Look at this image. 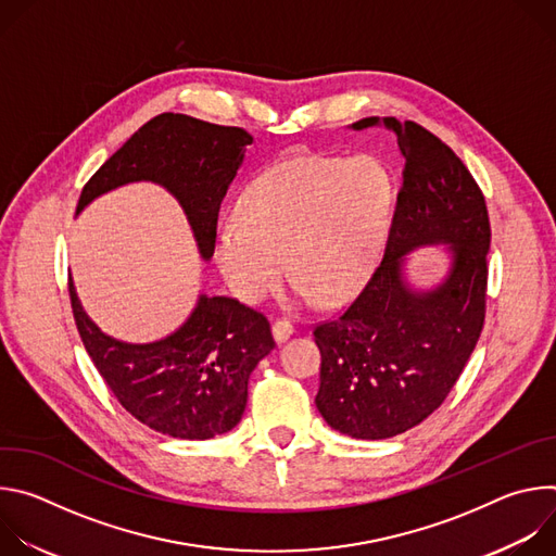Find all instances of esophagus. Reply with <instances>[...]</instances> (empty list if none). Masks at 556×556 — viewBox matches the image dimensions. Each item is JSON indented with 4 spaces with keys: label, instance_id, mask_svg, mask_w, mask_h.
<instances>
[{
    "label": "esophagus",
    "instance_id": "1",
    "mask_svg": "<svg viewBox=\"0 0 556 556\" xmlns=\"http://www.w3.org/2000/svg\"><path fill=\"white\" fill-rule=\"evenodd\" d=\"M294 332V324L290 319H286V316H279V319H275L273 324V337L277 343H283L286 339H290Z\"/></svg>",
    "mask_w": 556,
    "mask_h": 556
}]
</instances>
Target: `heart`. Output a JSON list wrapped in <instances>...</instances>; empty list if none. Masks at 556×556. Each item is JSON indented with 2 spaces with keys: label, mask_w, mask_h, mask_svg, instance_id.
Masks as SVG:
<instances>
[{
  "label": "heart",
  "mask_w": 556,
  "mask_h": 556,
  "mask_svg": "<svg viewBox=\"0 0 556 556\" xmlns=\"http://www.w3.org/2000/svg\"><path fill=\"white\" fill-rule=\"evenodd\" d=\"M215 235L217 266L257 303L288 273L303 299H350L371 273L391 217V182L367 157L296 155L264 169Z\"/></svg>",
  "instance_id": "b5f03b06"
}]
</instances>
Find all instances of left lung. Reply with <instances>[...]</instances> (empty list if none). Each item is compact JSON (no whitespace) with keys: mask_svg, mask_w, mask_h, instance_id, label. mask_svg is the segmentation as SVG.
Here are the masks:
<instances>
[{"mask_svg":"<svg viewBox=\"0 0 556 556\" xmlns=\"http://www.w3.org/2000/svg\"><path fill=\"white\" fill-rule=\"evenodd\" d=\"M382 123L399 134L405 157L384 255L354 301L312 328L321 352L316 409L356 440L393 438L427 420L457 382L486 316L491 222L480 185L422 125ZM369 125L378 118L352 123ZM433 241L452 242V275L431 293H412L400 262Z\"/></svg>","mask_w":556,"mask_h":556,"instance_id":"obj_1","label":"left lung"}]
</instances>
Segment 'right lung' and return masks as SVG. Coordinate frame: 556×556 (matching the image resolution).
I'll use <instances>...</instances> for the list:
<instances>
[{
	"label": "right lung",
	"mask_w": 556,
	"mask_h": 556,
	"mask_svg": "<svg viewBox=\"0 0 556 556\" xmlns=\"http://www.w3.org/2000/svg\"><path fill=\"white\" fill-rule=\"evenodd\" d=\"M251 142L253 136L242 127L157 114L88 180L76 211L121 185L157 182L180 200L200 253L208 260L222 200ZM67 292L78 337L94 367L138 422L180 440H208L242 420L251 371L275 348L270 321L262 312L230 296H200L178 332L129 345L110 339L88 319L72 281Z\"/></svg>",
	"instance_id": "obj_1"
}]
</instances>
